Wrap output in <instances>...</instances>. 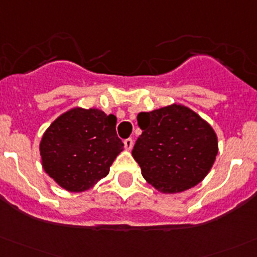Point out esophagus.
Instances as JSON below:
<instances>
[{
    "mask_svg": "<svg viewBox=\"0 0 257 257\" xmlns=\"http://www.w3.org/2000/svg\"><path fill=\"white\" fill-rule=\"evenodd\" d=\"M123 145H124V149H126L127 151H130L134 146V140L133 139H126V140L123 141Z\"/></svg>",
    "mask_w": 257,
    "mask_h": 257,
    "instance_id": "34e87169",
    "label": "esophagus"
}]
</instances>
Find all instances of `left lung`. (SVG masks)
<instances>
[{"label": "left lung", "mask_w": 257, "mask_h": 257, "mask_svg": "<svg viewBox=\"0 0 257 257\" xmlns=\"http://www.w3.org/2000/svg\"><path fill=\"white\" fill-rule=\"evenodd\" d=\"M133 156L149 184L164 194L199 184L213 167L218 139L213 127L184 104L140 112Z\"/></svg>", "instance_id": "1"}]
</instances>
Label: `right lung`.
Here are the masks:
<instances>
[{
    "instance_id": "1",
    "label": "right lung",
    "mask_w": 257,
    "mask_h": 257,
    "mask_svg": "<svg viewBox=\"0 0 257 257\" xmlns=\"http://www.w3.org/2000/svg\"><path fill=\"white\" fill-rule=\"evenodd\" d=\"M116 123V116L98 108L73 107L58 116L39 145L44 172L68 192L92 188L123 150Z\"/></svg>"
}]
</instances>
